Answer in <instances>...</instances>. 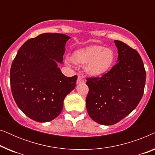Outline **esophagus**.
<instances>
[{"instance_id":"1","label":"esophagus","mask_w":155,"mask_h":155,"mask_svg":"<svg viewBox=\"0 0 155 155\" xmlns=\"http://www.w3.org/2000/svg\"><path fill=\"white\" fill-rule=\"evenodd\" d=\"M85 82V80L82 79V77H80V76H78V80H77V84H80V83H84V82Z\"/></svg>"}]
</instances>
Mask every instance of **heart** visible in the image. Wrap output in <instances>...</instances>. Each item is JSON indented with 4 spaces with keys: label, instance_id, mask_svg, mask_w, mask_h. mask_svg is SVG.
Segmentation results:
<instances>
[{
    "label": "heart",
    "instance_id": "b5f03b06",
    "mask_svg": "<svg viewBox=\"0 0 155 155\" xmlns=\"http://www.w3.org/2000/svg\"><path fill=\"white\" fill-rule=\"evenodd\" d=\"M115 58L113 50L99 45L80 48L72 55V61L76 64L84 65L85 73L92 76L102 75L109 71Z\"/></svg>",
    "mask_w": 155,
    "mask_h": 155
}]
</instances>
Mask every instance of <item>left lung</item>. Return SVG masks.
<instances>
[{
	"label": "left lung",
	"mask_w": 155,
	"mask_h": 155,
	"mask_svg": "<svg viewBox=\"0 0 155 155\" xmlns=\"http://www.w3.org/2000/svg\"><path fill=\"white\" fill-rule=\"evenodd\" d=\"M117 63L101 78L87 79L86 108L97 124H117L134 110L143 97L146 72L140 56L124 42L114 41Z\"/></svg>",
	"instance_id": "left-lung-1"
}]
</instances>
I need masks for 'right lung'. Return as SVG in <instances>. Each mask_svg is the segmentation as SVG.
<instances>
[{
  "label": "right lung",
  "mask_w": 155,
  "mask_h": 155,
  "mask_svg": "<svg viewBox=\"0 0 155 155\" xmlns=\"http://www.w3.org/2000/svg\"><path fill=\"white\" fill-rule=\"evenodd\" d=\"M69 36L44 33L25 42L10 68L12 96L21 111L35 121L56 118L65 97L75 87L77 75L65 77L58 63H63Z\"/></svg>",
  "instance_id": "obj_1"
}]
</instances>
